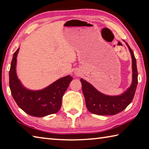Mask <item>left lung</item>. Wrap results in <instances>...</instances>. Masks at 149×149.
Here are the masks:
<instances>
[{"label": "left lung", "mask_w": 149, "mask_h": 149, "mask_svg": "<svg viewBox=\"0 0 149 149\" xmlns=\"http://www.w3.org/2000/svg\"><path fill=\"white\" fill-rule=\"evenodd\" d=\"M126 44L132 56L133 79L131 86L122 95L106 96L98 92L87 81L80 80L86 107L91 113L98 115H114L123 111L132 101L138 85V70L134 52L127 42Z\"/></svg>", "instance_id": "left-lung-1"}]
</instances>
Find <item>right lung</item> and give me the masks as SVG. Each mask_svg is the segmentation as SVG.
Masks as SVG:
<instances>
[{
  "label": "right lung",
  "mask_w": 149,
  "mask_h": 149,
  "mask_svg": "<svg viewBox=\"0 0 149 149\" xmlns=\"http://www.w3.org/2000/svg\"><path fill=\"white\" fill-rule=\"evenodd\" d=\"M19 48L13 54L9 72V84L12 96L19 107L33 116L43 117L58 111L62 105V98L72 80L67 76L52 84L45 89L32 91L27 90L17 78L16 71L17 56Z\"/></svg>",
  "instance_id": "add662e5"
}]
</instances>
